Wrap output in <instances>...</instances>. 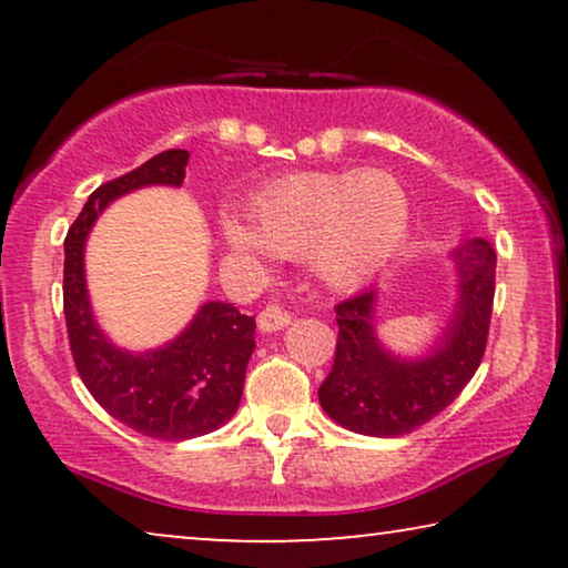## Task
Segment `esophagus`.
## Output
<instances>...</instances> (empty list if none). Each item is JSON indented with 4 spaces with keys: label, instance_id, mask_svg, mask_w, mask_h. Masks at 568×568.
<instances>
[{
    "label": "esophagus",
    "instance_id": "1",
    "mask_svg": "<svg viewBox=\"0 0 568 568\" xmlns=\"http://www.w3.org/2000/svg\"><path fill=\"white\" fill-rule=\"evenodd\" d=\"M292 323V315L286 313L284 307H278V305H266L258 313V328L263 331V333H274V331H282V328H286V325Z\"/></svg>",
    "mask_w": 568,
    "mask_h": 568
}]
</instances>
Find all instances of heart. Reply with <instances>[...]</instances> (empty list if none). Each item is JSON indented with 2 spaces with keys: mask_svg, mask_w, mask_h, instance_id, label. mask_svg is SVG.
Segmentation results:
<instances>
[{
  "mask_svg": "<svg viewBox=\"0 0 568 568\" xmlns=\"http://www.w3.org/2000/svg\"><path fill=\"white\" fill-rule=\"evenodd\" d=\"M251 224L222 216L220 235L247 258L310 255L336 286L362 282L398 251L408 230V193L383 168L348 173H292L247 199Z\"/></svg>",
  "mask_w": 568,
  "mask_h": 568,
  "instance_id": "obj_1",
  "label": "heart"
}]
</instances>
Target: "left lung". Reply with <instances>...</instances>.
Listing matches in <instances>:
<instances>
[{"mask_svg": "<svg viewBox=\"0 0 568 568\" xmlns=\"http://www.w3.org/2000/svg\"><path fill=\"white\" fill-rule=\"evenodd\" d=\"M457 302L432 354L403 359L375 336L377 290L336 305L338 341L331 375L317 398L333 422L367 437H400L442 414L476 375L494 307L496 253L488 240L453 251Z\"/></svg>", "mask_w": 568, "mask_h": 568, "instance_id": "left-lung-1", "label": "left lung"}]
</instances>
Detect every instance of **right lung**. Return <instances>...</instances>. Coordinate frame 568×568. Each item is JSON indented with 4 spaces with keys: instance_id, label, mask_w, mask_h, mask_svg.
Masks as SVG:
<instances>
[{
    "instance_id": "1",
    "label": "right lung",
    "mask_w": 568,
    "mask_h": 568,
    "mask_svg": "<svg viewBox=\"0 0 568 568\" xmlns=\"http://www.w3.org/2000/svg\"><path fill=\"white\" fill-rule=\"evenodd\" d=\"M189 152L154 154L90 193L64 240V317L77 372L92 398L144 437L183 442L227 424L240 406L255 348V321L230 302H204L181 336L150 352L113 346L92 315L84 243L113 199L144 185H181Z\"/></svg>"
}]
</instances>
